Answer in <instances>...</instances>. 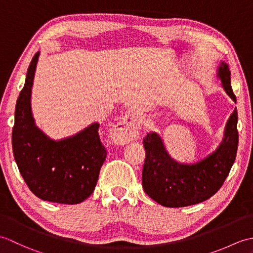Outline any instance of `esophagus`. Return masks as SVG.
I'll return each mask as SVG.
<instances>
[{
    "mask_svg": "<svg viewBox=\"0 0 253 253\" xmlns=\"http://www.w3.org/2000/svg\"><path fill=\"white\" fill-rule=\"evenodd\" d=\"M139 121L131 111L125 113L111 129V139L116 144H126L135 140L139 133Z\"/></svg>",
    "mask_w": 253,
    "mask_h": 253,
    "instance_id": "obj_1",
    "label": "esophagus"
}]
</instances>
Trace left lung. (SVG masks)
<instances>
[{"instance_id":"8db88e82","label":"left lung","mask_w":253,"mask_h":253,"mask_svg":"<svg viewBox=\"0 0 253 253\" xmlns=\"http://www.w3.org/2000/svg\"><path fill=\"white\" fill-rule=\"evenodd\" d=\"M216 76L225 92L236 103L227 63L221 61ZM237 122L235 107L225 125L224 137L218 147L195 163L176 161L169 155L157 131L148 133L143 139L146 160L142 169V187L147 195L168 208L193 206L215 195L235 162L238 148Z\"/></svg>"}]
</instances>
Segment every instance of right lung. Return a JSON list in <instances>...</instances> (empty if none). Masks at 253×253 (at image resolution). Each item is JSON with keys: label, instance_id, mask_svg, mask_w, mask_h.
Listing matches in <instances>:
<instances>
[{"label": "right lung", "instance_id": "obj_1", "mask_svg": "<svg viewBox=\"0 0 253 253\" xmlns=\"http://www.w3.org/2000/svg\"><path fill=\"white\" fill-rule=\"evenodd\" d=\"M40 51L32 57L15 109L13 153L18 169L34 195L44 201L77 204L93 192L106 150L98 122L73 136L52 139L37 126L31 93Z\"/></svg>", "mask_w": 253, "mask_h": 253}]
</instances>
